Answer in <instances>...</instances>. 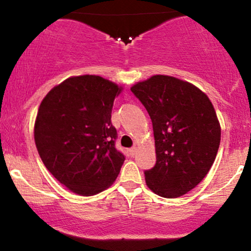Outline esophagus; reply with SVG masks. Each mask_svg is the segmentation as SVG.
<instances>
[{"label":"esophagus","instance_id":"1","mask_svg":"<svg viewBox=\"0 0 251 251\" xmlns=\"http://www.w3.org/2000/svg\"><path fill=\"white\" fill-rule=\"evenodd\" d=\"M137 151H138V149L135 148V146H133L132 149H129V153H131V155H134L135 153H137Z\"/></svg>","mask_w":251,"mask_h":251}]
</instances>
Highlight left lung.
Here are the masks:
<instances>
[{
  "label": "left lung",
  "instance_id": "left-lung-1",
  "mask_svg": "<svg viewBox=\"0 0 251 251\" xmlns=\"http://www.w3.org/2000/svg\"><path fill=\"white\" fill-rule=\"evenodd\" d=\"M131 91L152 120L157 162L145 171L148 188L165 198L185 195L203 180L221 143L214 105L195 85L170 75H153Z\"/></svg>",
  "mask_w": 251,
  "mask_h": 251
}]
</instances>
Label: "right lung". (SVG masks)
<instances>
[{"mask_svg": "<svg viewBox=\"0 0 251 251\" xmlns=\"http://www.w3.org/2000/svg\"><path fill=\"white\" fill-rule=\"evenodd\" d=\"M123 86L99 75H77L42 99L34 139L46 168L70 191L93 196L117 179L125 160L114 146L111 123L114 98Z\"/></svg>", "mask_w": 251, "mask_h": 251, "instance_id": "right-lung-1", "label": "right lung"}]
</instances>
